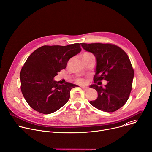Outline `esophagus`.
Returning a JSON list of instances; mask_svg holds the SVG:
<instances>
[{
  "mask_svg": "<svg viewBox=\"0 0 152 152\" xmlns=\"http://www.w3.org/2000/svg\"><path fill=\"white\" fill-rule=\"evenodd\" d=\"M81 88L83 89L84 90H87L88 89V87H85V86H82Z\"/></svg>",
  "mask_w": 152,
  "mask_h": 152,
  "instance_id": "esophagus-1",
  "label": "esophagus"
}]
</instances>
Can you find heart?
I'll list each match as a JSON object with an SVG mask.
<instances>
[{
    "instance_id": "b5f03b06",
    "label": "heart",
    "mask_w": 152,
    "mask_h": 152,
    "mask_svg": "<svg viewBox=\"0 0 152 152\" xmlns=\"http://www.w3.org/2000/svg\"><path fill=\"white\" fill-rule=\"evenodd\" d=\"M86 54H89L88 53H85V54H83V56H84V55H86ZM75 81L78 84H84V80L83 79H81V78L76 79Z\"/></svg>"
}]
</instances>
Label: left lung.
Here are the masks:
<instances>
[{"label":"left lung","instance_id":"left-lung-1","mask_svg":"<svg viewBox=\"0 0 152 152\" xmlns=\"http://www.w3.org/2000/svg\"><path fill=\"white\" fill-rule=\"evenodd\" d=\"M85 50L92 53L96 59L94 82L107 81L103 88L90 86L98 93V98L90 102L95 108L113 112L127 101L132 88L134 70L127 53L120 47L110 44H80Z\"/></svg>","mask_w":152,"mask_h":152}]
</instances>
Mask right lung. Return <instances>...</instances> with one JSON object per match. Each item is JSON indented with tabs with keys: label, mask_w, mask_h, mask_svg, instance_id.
<instances>
[{
	"label": "right lung",
	"mask_w": 152,
	"mask_h": 152,
	"mask_svg": "<svg viewBox=\"0 0 152 152\" xmlns=\"http://www.w3.org/2000/svg\"><path fill=\"white\" fill-rule=\"evenodd\" d=\"M80 51L78 43L66 46L44 45L30 55L22 68L20 78L22 94L32 108L48 115L68 102L70 90L77 86L70 82L58 84L54 77Z\"/></svg>",
	"instance_id": "obj_1"
}]
</instances>
